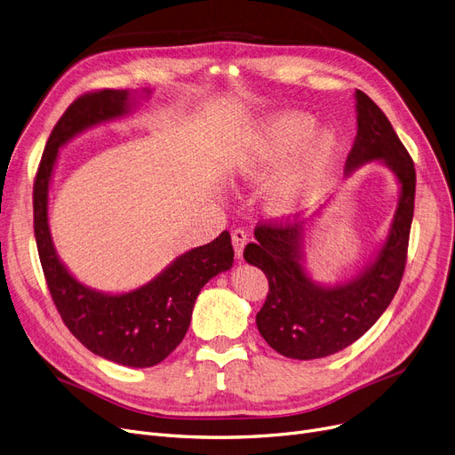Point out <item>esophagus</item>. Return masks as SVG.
I'll list each match as a JSON object with an SVG mask.
<instances>
[{
	"label": "esophagus",
	"instance_id": "esophagus-1",
	"mask_svg": "<svg viewBox=\"0 0 455 455\" xmlns=\"http://www.w3.org/2000/svg\"><path fill=\"white\" fill-rule=\"evenodd\" d=\"M249 242V234L243 228H234L232 230V245L235 251V258H242L243 256V247Z\"/></svg>",
	"mask_w": 455,
	"mask_h": 455
}]
</instances>
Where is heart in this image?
Returning <instances> with one entry per match:
<instances>
[{
    "label": "heart",
    "instance_id": "b5f03b06",
    "mask_svg": "<svg viewBox=\"0 0 455 455\" xmlns=\"http://www.w3.org/2000/svg\"><path fill=\"white\" fill-rule=\"evenodd\" d=\"M317 122L302 112H283L261 125L245 143L240 170L249 179H261L297 158L269 188L267 208L290 215L314 199L338 153V140L324 131L314 136Z\"/></svg>",
    "mask_w": 455,
    "mask_h": 455
}]
</instances>
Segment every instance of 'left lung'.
Masks as SVG:
<instances>
[{
  "instance_id": "8db88e82",
  "label": "left lung",
  "mask_w": 455,
  "mask_h": 455,
  "mask_svg": "<svg viewBox=\"0 0 455 455\" xmlns=\"http://www.w3.org/2000/svg\"><path fill=\"white\" fill-rule=\"evenodd\" d=\"M357 136L347 156V173L371 160H384L402 184V196L387 242L374 264L354 282L321 288L300 266L302 225L266 220L254 228L256 243L243 258L266 273L269 291L256 314V326L271 348L293 360L336 354L379 319L391 304L408 259L415 208V164L387 116L362 90H355Z\"/></svg>"
}]
</instances>
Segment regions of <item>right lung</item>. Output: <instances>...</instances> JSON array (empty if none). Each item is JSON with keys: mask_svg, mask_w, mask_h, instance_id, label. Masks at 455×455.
I'll list each match as a JSON object with an SVG mask.
<instances>
[{"mask_svg": "<svg viewBox=\"0 0 455 455\" xmlns=\"http://www.w3.org/2000/svg\"><path fill=\"white\" fill-rule=\"evenodd\" d=\"M129 90H93L71 103L45 143L33 186V223L47 290L68 330L93 354L127 367H153L184 339L203 285L232 267L230 234L191 249L153 282L125 295L92 291L55 254L47 227V189L59 148L77 132L129 112Z\"/></svg>", "mask_w": 455, "mask_h": 455, "instance_id": "add662e5", "label": "right lung"}]
</instances>
